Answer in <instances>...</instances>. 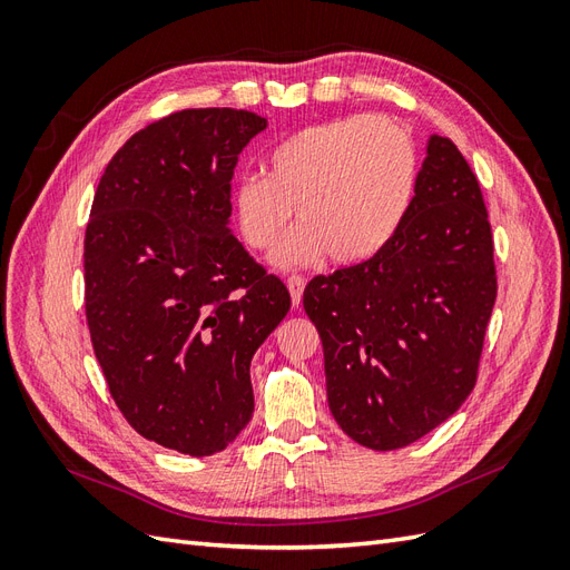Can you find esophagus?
Here are the masks:
<instances>
[{
    "label": "esophagus",
    "instance_id": "1",
    "mask_svg": "<svg viewBox=\"0 0 570 570\" xmlns=\"http://www.w3.org/2000/svg\"><path fill=\"white\" fill-rule=\"evenodd\" d=\"M304 287H306V281L302 278V275H289V278H287V289H289V297H292V306H299L302 304Z\"/></svg>",
    "mask_w": 570,
    "mask_h": 570
}]
</instances>
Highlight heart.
<instances>
[{
  "label": "heart",
  "mask_w": 570,
  "mask_h": 570,
  "mask_svg": "<svg viewBox=\"0 0 570 570\" xmlns=\"http://www.w3.org/2000/svg\"><path fill=\"white\" fill-rule=\"evenodd\" d=\"M419 183V151L411 132L387 116L354 114L287 135L266 157V176H243L233 209L245 245L275 249L278 268L358 264L381 252L402 220Z\"/></svg>",
  "instance_id": "heart-1"
}]
</instances>
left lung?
<instances>
[{
  "instance_id": "8db88e82",
  "label": "left lung",
  "mask_w": 570,
  "mask_h": 570,
  "mask_svg": "<svg viewBox=\"0 0 570 570\" xmlns=\"http://www.w3.org/2000/svg\"><path fill=\"white\" fill-rule=\"evenodd\" d=\"M494 299L478 178L450 137L430 135L400 230L366 262L316 275L304 289L337 425L390 452L450 419L475 385Z\"/></svg>"
}]
</instances>
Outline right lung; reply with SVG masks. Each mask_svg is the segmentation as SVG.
I'll return each mask as SVG.
<instances>
[{
    "label": "right lung",
    "instance_id": "obj_1",
    "mask_svg": "<svg viewBox=\"0 0 570 570\" xmlns=\"http://www.w3.org/2000/svg\"><path fill=\"white\" fill-rule=\"evenodd\" d=\"M266 126L243 109L154 120L114 154L85 230V316L114 402L189 456L243 433L252 356L289 312L287 287L230 233L233 170Z\"/></svg>",
    "mask_w": 570,
    "mask_h": 570
}]
</instances>
